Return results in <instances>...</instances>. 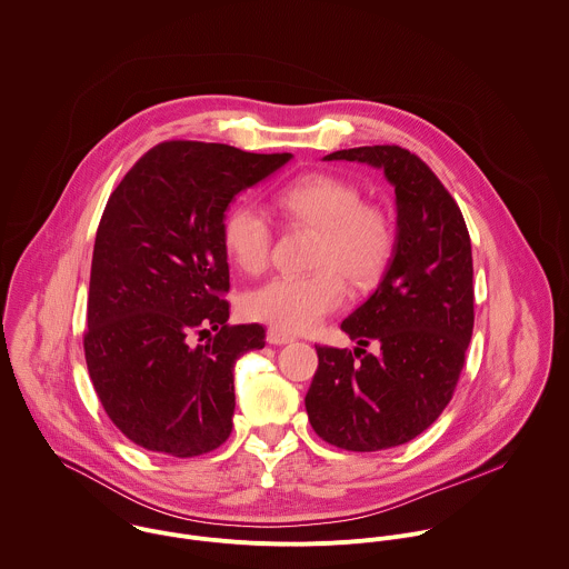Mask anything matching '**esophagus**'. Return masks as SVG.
<instances>
[{
  "label": "esophagus",
  "instance_id": "esophagus-1",
  "mask_svg": "<svg viewBox=\"0 0 569 569\" xmlns=\"http://www.w3.org/2000/svg\"><path fill=\"white\" fill-rule=\"evenodd\" d=\"M266 341L270 342V345H286V342L295 341V337H290V335H288V332H283V330L268 328V332H266Z\"/></svg>",
  "mask_w": 569,
  "mask_h": 569
}]
</instances>
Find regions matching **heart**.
<instances>
[{"mask_svg":"<svg viewBox=\"0 0 569 569\" xmlns=\"http://www.w3.org/2000/svg\"><path fill=\"white\" fill-rule=\"evenodd\" d=\"M279 211L297 224L317 228L310 274H279L250 290L241 310L248 319L283 332H308L345 299L342 279L351 288L373 286L396 252L391 216L362 191L332 173H306L277 193ZM274 232L252 204H234L222 222V243L230 261L246 274L268 268Z\"/></svg>","mask_w":569,"mask_h":569,"instance_id":"b5f03b06","label":"heart"}]
</instances>
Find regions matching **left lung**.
I'll return each mask as SVG.
<instances>
[{
  "instance_id": "1",
  "label": "left lung",
  "mask_w": 569,
  "mask_h": 569,
  "mask_svg": "<svg viewBox=\"0 0 569 569\" xmlns=\"http://www.w3.org/2000/svg\"><path fill=\"white\" fill-rule=\"evenodd\" d=\"M326 160L385 169L398 239L376 292L341 323L351 341L378 342L380 353L317 345L306 409L328 445L385 451L418 438L453 398L475 323L470 237L453 196L409 149L353 147Z\"/></svg>"
}]
</instances>
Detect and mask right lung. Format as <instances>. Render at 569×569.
<instances>
[{
  "label": "right lung",
  "instance_id": "right-lung-1",
  "mask_svg": "<svg viewBox=\"0 0 569 569\" xmlns=\"http://www.w3.org/2000/svg\"><path fill=\"white\" fill-rule=\"evenodd\" d=\"M290 158L164 140L110 196L94 241L83 349L108 418L133 445L198 457L227 442L234 360L261 349L266 330L227 326L224 211ZM211 329L207 346L192 345Z\"/></svg>",
  "mask_w": 569,
  "mask_h": 569
}]
</instances>
